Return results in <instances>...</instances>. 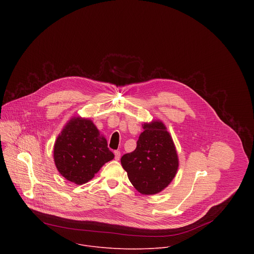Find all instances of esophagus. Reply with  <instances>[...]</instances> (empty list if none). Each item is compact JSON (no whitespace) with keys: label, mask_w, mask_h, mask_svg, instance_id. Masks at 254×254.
Segmentation results:
<instances>
[{"label":"esophagus","mask_w":254,"mask_h":254,"mask_svg":"<svg viewBox=\"0 0 254 254\" xmlns=\"http://www.w3.org/2000/svg\"><path fill=\"white\" fill-rule=\"evenodd\" d=\"M115 158L118 161L121 159V152L120 151H115Z\"/></svg>","instance_id":"obj_1"}]
</instances>
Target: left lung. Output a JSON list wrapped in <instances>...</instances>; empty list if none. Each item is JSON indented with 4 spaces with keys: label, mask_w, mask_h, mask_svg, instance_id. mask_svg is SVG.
I'll list each match as a JSON object with an SVG mask.
<instances>
[{
    "label": "left lung",
    "mask_w": 254,
    "mask_h": 254,
    "mask_svg": "<svg viewBox=\"0 0 254 254\" xmlns=\"http://www.w3.org/2000/svg\"><path fill=\"white\" fill-rule=\"evenodd\" d=\"M143 131L133 152L122 157L132 186L142 195H155L167 188L179 168L174 140L160 120L142 125Z\"/></svg>",
    "instance_id": "1"
}]
</instances>
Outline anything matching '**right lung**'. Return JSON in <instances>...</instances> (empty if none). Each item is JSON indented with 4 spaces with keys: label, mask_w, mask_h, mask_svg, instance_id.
Returning <instances> with one entry per match:
<instances>
[{
    "label": "right lung",
    "mask_w": 254,
    "mask_h": 254,
    "mask_svg": "<svg viewBox=\"0 0 254 254\" xmlns=\"http://www.w3.org/2000/svg\"><path fill=\"white\" fill-rule=\"evenodd\" d=\"M54 163L62 177L76 185L90 181L115 158L106 138L89 119L71 118L54 143Z\"/></svg>",
    "instance_id": "right-lung-1"
}]
</instances>
